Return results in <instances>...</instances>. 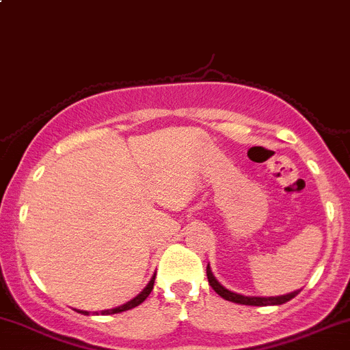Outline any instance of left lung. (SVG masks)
<instances>
[{
  "label": "left lung",
  "mask_w": 350,
  "mask_h": 350,
  "mask_svg": "<svg viewBox=\"0 0 350 350\" xmlns=\"http://www.w3.org/2000/svg\"><path fill=\"white\" fill-rule=\"evenodd\" d=\"M206 275H208L209 285H211L213 291H215L216 294L221 295L223 299H227V301H230V302H237V304H244V306H280V304H285L287 301H291V299H294L295 295L299 294V291H294V292H291V294L275 295V297L242 295V294H237V292H232V291H228V288L223 287V285L219 284L218 280H216L215 275H213L209 265H208V268H206Z\"/></svg>",
  "instance_id": "obj_1"
}]
</instances>
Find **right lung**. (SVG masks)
I'll list each match as a JSON object with an SVG mask.
<instances>
[{
    "label": "right lung",
    "mask_w": 350,
    "mask_h": 350,
    "mask_svg": "<svg viewBox=\"0 0 350 350\" xmlns=\"http://www.w3.org/2000/svg\"><path fill=\"white\" fill-rule=\"evenodd\" d=\"M154 278H156V273H154V275H152V278H151V280H149V284L146 285L144 288H142L141 294H137L134 299H131V301H129V302H125V304L116 306V308H113V309H105V311H101V314H116V312L129 311V309L135 308V306H139V304H141V302H144L146 299H148V295L151 294L152 287H154ZM81 312H84V314H89L88 311H81ZM96 314H99V312H96Z\"/></svg>",
    "instance_id": "obj_1"
}]
</instances>
